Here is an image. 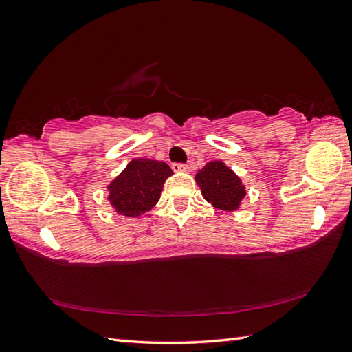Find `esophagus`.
<instances>
[{
	"instance_id": "34e87169",
	"label": "esophagus",
	"mask_w": 352,
	"mask_h": 352,
	"mask_svg": "<svg viewBox=\"0 0 352 352\" xmlns=\"http://www.w3.org/2000/svg\"><path fill=\"white\" fill-rule=\"evenodd\" d=\"M172 168L175 170V172H189V166L188 164L175 163V164H172Z\"/></svg>"
}]
</instances>
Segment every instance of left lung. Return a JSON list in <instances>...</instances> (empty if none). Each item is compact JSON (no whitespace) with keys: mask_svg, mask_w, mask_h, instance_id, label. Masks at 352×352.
I'll list each match as a JSON object with an SVG mask.
<instances>
[{"mask_svg":"<svg viewBox=\"0 0 352 352\" xmlns=\"http://www.w3.org/2000/svg\"><path fill=\"white\" fill-rule=\"evenodd\" d=\"M195 180L204 199L223 211H236L247 195L241 177L221 160L208 162L198 170Z\"/></svg>","mask_w":352,"mask_h":352,"instance_id":"obj_1","label":"left lung"}]
</instances>
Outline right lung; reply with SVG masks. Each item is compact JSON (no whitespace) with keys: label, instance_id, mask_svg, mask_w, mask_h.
<instances>
[{"label":"right lung","instance_id":"1","mask_svg":"<svg viewBox=\"0 0 352 352\" xmlns=\"http://www.w3.org/2000/svg\"><path fill=\"white\" fill-rule=\"evenodd\" d=\"M173 175L164 162L133 158L107 185V199L119 216L140 217L150 211L162 195L163 185Z\"/></svg>","mask_w":352,"mask_h":352}]
</instances>
